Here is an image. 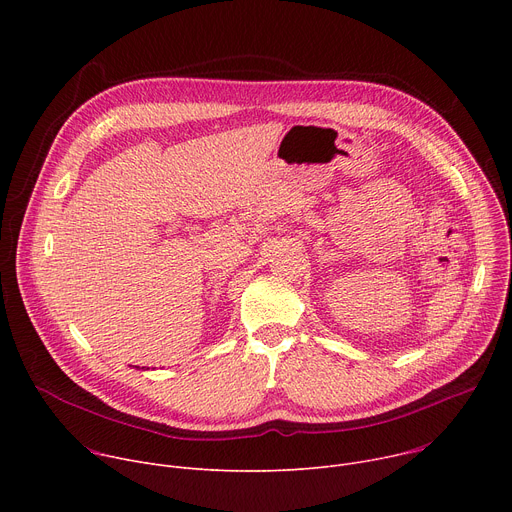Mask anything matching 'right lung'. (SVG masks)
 <instances>
[{
    "label": "right lung",
    "mask_w": 512,
    "mask_h": 512,
    "mask_svg": "<svg viewBox=\"0 0 512 512\" xmlns=\"http://www.w3.org/2000/svg\"><path fill=\"white\" fill-rule=\"evenodd\" d=\"M137 369H139V367H137ZM141 369H143V367H141Z\"/></svg>",
    "instance_id": "add662e5"
}]
</instances>
